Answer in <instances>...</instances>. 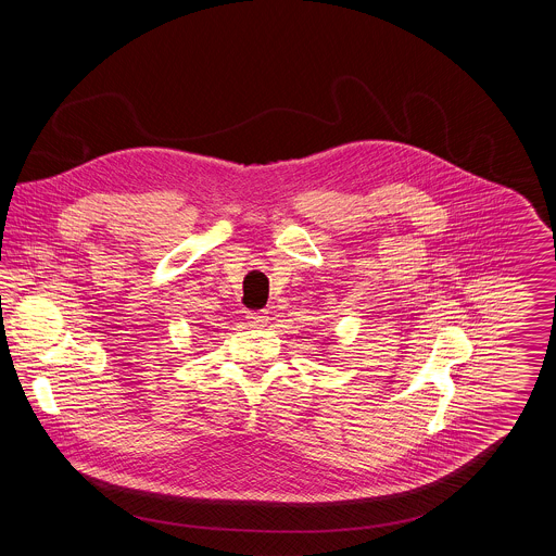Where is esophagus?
<instances>
[{
	"label": "esophagus",
	"instance_id": "esophagus-1",
	"mask_svg": "<svg viewBox=\"0 0 556 556\" xmlns=\"http://www.w3.org/2000/svg\"><path fill=\"white\" fill-rule=\"evenodd\" d=\"M248 323L252 325V327H266V323H268V313L266 311H261V313H248Z\"/></svg>",
	"mask_w": 556,
	"mask_h": 556
}]
</instances>
